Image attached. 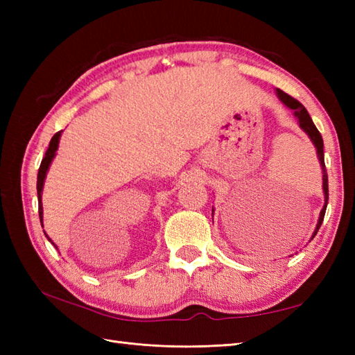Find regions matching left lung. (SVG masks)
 I'll use <instances>...</instances> for the list:
<instances>
[{"label":"left lung","instance_id":"8db88e82","mask_svg":"<svg viewBox=\"0 0 355 355\" xmlns=\"http://www.w3.org/2000/svg\"><path fill=\"white\" fill-rule=\"evenodd\" d=\"M277 96H279V99H281L286 105V107L291 108L294 111V116L297 117L300 128H302V130L308 135H310V139L314 143L315 149H318V157H319V162H320L322 171H323V192H325V206H323L322 212H320L318 227H315L314 235H313V238H314L315 233H318V230L320 229L322 221H323V216H325L327 205H328V173H327V168H325V157H323V139H322V135H320L318 128H315V125L313 123L310 114H308V111H306V108L304 107L302 103H300L297 99H294V97H291L290 94L284 93L282 89H277Z\"/></svg>","mask_w":355,"mask_h":355}]
</instances>
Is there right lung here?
Listing matches in <instances>:
<instances>
[{"label": "right lung", "mask_w": 355, "mask_h": 355, "mask_svg": "<svg viewBox=\"0 0 355 355\" xmlns=\"http://www.w3.org/2000/svg\"><path fill=\"white\" fill-rule=\"evenodd\" d=\"M61 132L62 131H58L55 135H53L51 140H50V145H49V149L47 153H45L42 162H41V166H40V171H37V182H36V189H37V206H40V209H37V212H40V220H41V224H42V202H41V192H42V186H44V180H45V175H47V171H49V166L53 160V157H55L56 150H58V145H59V139H61ZM47 236V235H45ZM49 238V236H47ZM51 241V239H49ZM53 244V243H51Z\"/></svg>", "instance_id": "add662e5"}]
</instances>
